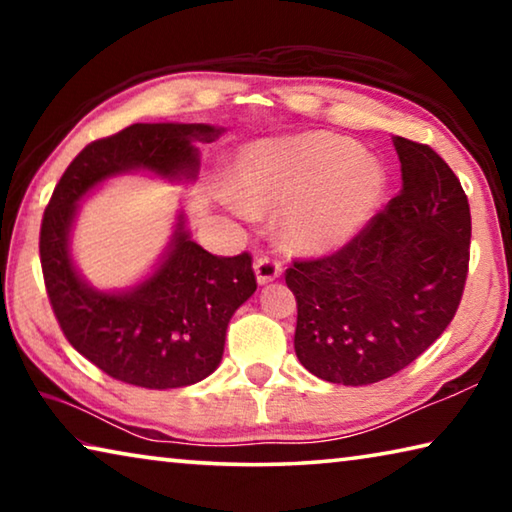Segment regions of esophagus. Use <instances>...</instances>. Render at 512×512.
Listing matches in <instances>:
<instances>
[{"label": "esophagus", "instance_id": "obj_1", "mask_svg": "<svg viewBox=\"0 0 512 512\" xmlns=\"http://www.w3.org/2000/svg\"><path fill=\"white\" fill-rule=\"evenodd\" d=\"M280 275H282V266L277 264L275 259L259 257L257 262H255V277H257L259 287H266V284H271Z\"/></svg>", "mask_w": 512, "mask_h": 512}]
</instances>
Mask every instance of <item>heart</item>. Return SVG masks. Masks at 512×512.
<instances>
[{
	"label": "heart",
	"mask_w": 512,
	"mask_h": 512,
	"mask_svg": "<svg viewBox=\"0 0 512 512\" xmlns=\"http://www.w3.org/2000/svg\"><path fill=\"white\" fill-rule=\"evenodd\" d=\"M235 210L282 212L284 246L329 255L357 239L386 196V171L348 137L302 133L248 144L228 169Z\"/></svg>",
	"instance_id": "heart-1"
}]
</instances>
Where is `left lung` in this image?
Segmentation results:
<instances>
[{"label":"left lung","mask_w":512,"mask_h":512,"mask_svg":"<svg viewBox=\"0 0 512 512\" xmlns=\"http://www.w3.org/2000/svg\"><path fill=\"white\" fill-rule=\"evenodd\" d=\"M402 192L339 253L293 262L296 354L332 384L368 386L413 363L452 323L470 264V205L427 144L393 137Z\"/></svg>","instance_id":"left-lung-1"}]
</instances>
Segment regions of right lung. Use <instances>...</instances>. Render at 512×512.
I'll return each instance as SVG.
<instances>
[{"mask_svg": "<svg viewBox=\"0 0 512 512\" xmlns=\"http://www.w3.org/2000/svg\"><path fill=\"white\" fill-rule=\"evenodd\" d=\"M221 133L210 124H133L92 142L69 164L42 216L40 264L60 329L85 359L124 384L167 391L212 375L232 314L257 289L253 264L248 253H207L178 212L169 244L144 280L119 291L97 289L72 257L79 205L124 173L192 183L201 167L198 144Z\"/></svg>", "mask_w": 512, "mask_h": 512, "instance_id": "add662e5", "label": "right lung"}]
</instances>
